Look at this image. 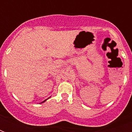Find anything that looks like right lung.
Returning <instances> with one entry per match:
<instances>
[{"mask_svg":"<svg viewBox=\"0 0 132 132\" xmlns=\"http://www.w3.org/2000/svg\"><path fill=\"white\" fill-rule=\"evenodd\" d=\"M46 101V100H45ZM43 101V102H42V103H44V101Z\"/></svg>","mask_w":132,"mask_h":132,"instance_id":"right-lung-1","label":"right lung"}]
</instances>
